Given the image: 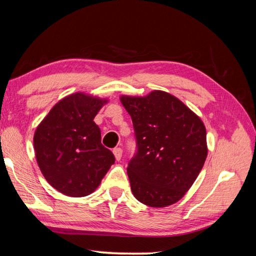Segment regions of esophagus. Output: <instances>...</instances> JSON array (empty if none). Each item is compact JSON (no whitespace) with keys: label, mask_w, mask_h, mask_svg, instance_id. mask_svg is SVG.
Listing matches in <instances>:
<instances>
[{"label":"esophagus","mask_w":256,"mask_h":256,"mask_svg":"<svg viewBox=\"0 0 256 256\" xmlns=\"http://www.w3.org/2000/svg\"><path fill=\"white\" fill-rule=\"evenodd\" d=\"M112 152H114V156H115V158H116V160H120L122 158V154H123V149L120 147L115 148L112 150Z\"/></svg>","instance_id":"esophagus-1"}]
</instances>
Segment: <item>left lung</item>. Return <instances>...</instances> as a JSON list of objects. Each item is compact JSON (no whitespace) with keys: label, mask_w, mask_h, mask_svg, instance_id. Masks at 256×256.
<instances>
[{"label":"left lung","mask_w":256,"mask_h":256,"mask_svg":"<svg viewBox=\"0 0 256 256\" xmlns=\"http://www.w3.org/2000/svg\"><path fill=\"white\" fill-rule=\"evenodd\" d=\"M120 102L132 118L138 147L128 166L133 194L152 208L174 204L192 186L208 157L204 123L164 91L120 96Z\"/></svg>","instance_id":"1"}]
</instances>
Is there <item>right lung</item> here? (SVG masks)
I'll return each instance as SVG.
<instances>
[{
  "instance_id": "obj_1",
  "label": "right lung",
  "mask_w": 256,
  "mask_h": 256,
  "mask_svg": "<svg viewBox=\"0 0 256 256\" xmlns=\"http://www.w3.org/2000/svg\"><path fill=\"white\" fill-rule=\"evenodd\" d=\"M107 99L83 92L56 102L34 133V149L40 172L66 196L84 197L98 188L115 163L101 144V132L93 120Z\"/></svg>"
}]
</instances>
